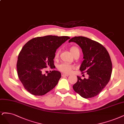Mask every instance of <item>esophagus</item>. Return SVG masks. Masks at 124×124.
Wrapping results in <instances>:
<instances>
[{"mask_svg":"<svg viewBox=\"0 0 124 124\" xmlns=\"http://www.w3.org/2000/svg\"><path fill=\"white\" fill-rule=\"evenodd\" d=\"M69 75L68 74H66V73H62V76L63 77V76H68Z\"/></svg>","mask_w":124,"mask_h":124,"instance_id":"obj_1","label":"esophagus"}]
</instances>
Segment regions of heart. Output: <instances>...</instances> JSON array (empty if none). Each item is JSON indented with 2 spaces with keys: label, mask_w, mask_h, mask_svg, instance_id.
<instances>
[{
  "label": "heart",
  "mask_w": 124,
  "mask_h": 124,
  "mask_svg": "<svg viewBox=\"0 0 124 124\" xmlns=\"http://www.w3.org/2000/svg\"><path fill=\"white\" fill-rule=\"evenodd\" d=\"M70 51L72 54L74 55L76 53H79V49L76 47L75 46H72L70 48ZM59 55V51H57L55 53L54 55V57L55 58H57L58 57ZM74 68L73 65H71L70 63H62L60 65H59L57 67V69L61 71L62 72H63V73H70V72L72 71V70Z\"/></svg>",
  "instance_id": "heart-1"
}]
</instances>
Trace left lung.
<instances>
[{"label": "left lung", "mask_w": 124, "mask_h": 124, "mask_svg": "<svg viewBox=\"0 0 124 124\" xmlns=\"http://www.w3.org/2000/svg\"><path fill=\"white\" fill-rule=\"evenodd\" d=\"M69 42H74L82 49L84 61L81 72H87L88 79L77 76L73 86L74 90L85 99L96 96L109 82L112 70L110 55L104 46L99 42L83 36H75Z\"/></svg>", "instance_id": "8db88e82"}]
</instances>
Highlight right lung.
Masks as SVG:
<instances>
[{
	"label": "right lung",
	"instance_id": "right-lung-1",
	"mask_svg": "<svg viewBox=\"0 0 124 124\" xmlns=\"http://www.w3.org/2000/svg\"><path fill=\"white\" fill-rule=\"evenodd\" d=\"M70 38L65 36L37 37L24 45L18 55L17 70L19 80L29 93L43 95L56 86L61 72L53 70L46 75L42 71L54 66L56 50Z\"/></svg>",
	"mask_w": 124,
	"mask_h": 124
}]
</instances>
